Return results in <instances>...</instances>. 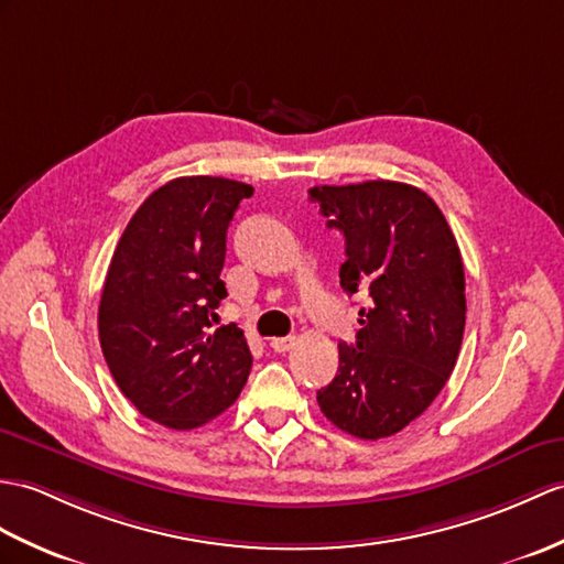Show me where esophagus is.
I'll use <instances>...</instances> for the list:
<instances>
[{
    "mask_svg": "<svg viewBox=\"0 0 564 564\" xmlns=\"http://www.w3.org/2000/svg\"><path fill=\"white\" fill-rule=\"evenodd\" d=\"M295 346V336H279V338H271V348L276 352H285Z\"/></svg>",
    "mask_w": 564,
    "mask_h": 564,
    "instance_id": "obj_1",
    "label": "esophagus"
}]
</instances>
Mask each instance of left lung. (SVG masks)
<instances>
[{"instance_id": "1", "label": "left lung", "mask_w": 564, "mask_h": 564, "mask_svg": "<svg viewBox=\"0 0 564 564\" xmlns=\"http://www.w3.org/2000/svg\"><path fill=\"white\" fill-rule=\"evenodd\" d=\"M326 226L344 232L341 288L365 293L356 344L317 391L322 413L360 440L397 435L447 384L466 324V281L447 218L413 185L370 180L310 189Z\"/></svg>"}]
</instances>
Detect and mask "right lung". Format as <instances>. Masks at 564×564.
<instances>
[{
	"mask_svg": "<svg viewBox=\"0 0 564 564\" xmlns=\"http://www.w3.org/2000/svg\"><path fill=\"white\" fill-rule=\"evenodd\" d=\"M254 189L226 177H177L127 223L105 276L98 334L105 362L141 415L173 430L235 403L252 352L235 324L212 332L232 214Z\"/></svg>",
	"mask_w": 564,
	"mask_h": 564,
	"instance_id": "obj_1",
	"label": "right lung"
}]
</instances>
